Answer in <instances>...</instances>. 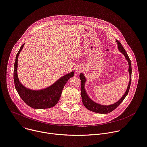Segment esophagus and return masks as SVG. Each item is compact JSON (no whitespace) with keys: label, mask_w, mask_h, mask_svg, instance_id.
Segmentation results:
<instances>
[{"label":"esophagus","mask_w":147,"mask_h":147,"mask_svg":"<svg viewBox=\"0 0 147 147\" xmlns=\"http://www.w3.org/2000/svg\"><path fill=\"white\" fill-rule=\"evenodd\" d=\"M80 70L79 69H76L75 70V72H76V74H79V73L80 72Z\"/></svg>","instance_id":"34e87169"}]
</instances>
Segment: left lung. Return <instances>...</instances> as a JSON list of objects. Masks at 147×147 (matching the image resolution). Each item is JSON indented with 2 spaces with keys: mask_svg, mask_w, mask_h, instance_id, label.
I'll return each mask as SVG.
<instances>
[{
  "mask_svg": "<svg viewBox=\"0 0 147 147\" xmlns=\"http://www.w3.org/2000/svg\"><path fill=\"white\" fill-rule=\"evenodd\" d=\"M116 42L117 43L118 45V50L121 52L125 57L126 60L127 61L129 65V68H128V72L129 75V84L127 86V90L124 94V95L121 97V98L117 102L115 103L114 104L110 105H102L99 103H97L94 102H93L89 96L88 95L86 90L85 89V82H86V78L85 77L84 75L81 73L79 75L80 79V82H81V86H80V92H81V97H82V100L84 105L85 107L88 109V110L97 113H101V114H107L109 113H110L113 110H115L116 107H118V106L123 101V100L125 99V97L127 96L128 94L129 88H130V85H131V73H132V69H131V61H130L127 53H126L125 49L123 48L121 44L116 40Z\"/></svg>",
  "mask_w": 147,
  "mask_h": 147,
  "instance_id": "left-lung-1",
  "label": "left lung"
}]
</instances>
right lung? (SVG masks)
<instances>
[{"label": "right lung", "mask_w": 147, "mask_h": 147, "mask_svg": "<svg viewBox=\"0 0 147 147\" xmlns=\"http://www.w3.org/2000/svg\"><path fill=\"white\" fill-rule=\"evenodd\" d=\"M24 45L21 46L16 57L14 65V81L15 88L22 99L30 107L36 109H48L54 106L59 101L62 89L68 80L74 75V71L61 77L52 85L41 90H31L23 86L18 75V61L20 53Z\"/></svg>", "instance_id": "obj_1"}]
</instances>
